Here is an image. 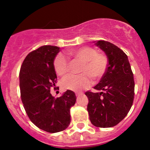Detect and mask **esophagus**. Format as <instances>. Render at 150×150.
<instances>
[{"label": "esophagus", "instance_id": "1", "mask_svg": "<svg viewBox=\"0 0 150 150\" xmlns=\"http://www.w3.org/2000/svg\"><path fill=\"white\" fill-rule=\"evenodd\" d=\"M75 94H76L77 97H79V96L82 95V92H76V93H75Z\"/></svg>", "mask_w": 150, "mask_h": 150}]
</instances>
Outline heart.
Here are the masks:
<instances>
[{
    "instance_id": "obj_1",
    "label": "heart",
    "mask_w": 150,
    "mask_h": 150,
    "mask_svg": "<svg viewBox=\"0 0 150 150\" xmlns=\"http://www.w3.org/2000/svg\"><path fill=\"white\" fill-rule=\"evenodd\" d=\"M69 54L80 62L82 65L79 75H68L62 80L64 89L72 91H80L89 87L90 76L93 80H99L106 72L108 66V58L104 53H97V50L89 46H84L70 51ZM68 60L63 54L59 53L55 58L53 65L56 72L63 76L68 71Z\"/></svg>"
}]
</instances>
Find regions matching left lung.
Instances as JSON below:
<instances>
[{"instance_id":"obj_1","label":"left lung","mask_w":150,"mask_h":150,"mask_svg":"<svg viewBox=\"0 0 150 150\" xmlns=\"http://www.w3.org/2000/svg\"><path fill=\"white\" fill-rule=\"evenodd\" d=\"M94 44L106 53L108 66L94 89L85 92L89 120L94 126L111 128L119 123L131 108L134 99L133 74L127 55L118 46L106 41Z\"/></svg>"}]
</instances>
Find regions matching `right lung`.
<instances>
[{
    "label": "right lung",
    "mask_w": 150,
    "mask_h": 150,
    "mask_svg": "<svg viewBox=\"0 0 150 150\" xmlns=\"http://www.w3.org/2000/svg\"><path fill=\"white\" fill-rule=\"evenodd\" d=\"M59 51L58 46H41L26 56L20 71L21 99L27 116L36 126L51 133L68 128L70 108L76 101L71 90L57 98L50 92L56 83L53 62Z\"/></svg>",
    "instance_id": "obj_1"
}]
</instances>
